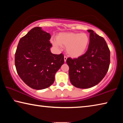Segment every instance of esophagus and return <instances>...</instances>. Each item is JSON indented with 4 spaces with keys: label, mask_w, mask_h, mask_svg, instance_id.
I'll return each instance as SVG.
<instances>
[{
    "label": "esophagus",
    "mask_w": 123,
    "mask_h": 123,
    "mask_svg": "<svg viewBox=\"0 0 123 123\" xmlns=\"http://www.w3.org/2000/svg\"><path fill=\"white\" fill-rule=\"evenodd\" d=\"M67 59V57L66 56H64V62H66Z\"/></svg>",
    "instance_id": "esophagus-1"
}]
</instances>
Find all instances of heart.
I'll return each instance as SVG.
<instances>
[{"instance_id":"b5f03b06","label":"heart","mask_w":123,"mask_h":123,"mask_svg":"<svg viewBox=\"0 0 123 123\" xmlns=\"http://www.w3.org/2000/svg\"><path fill=\"white\" fill-rule=\"evenodd\" d=\"M89 43V36L86 34L78 32H62L54 40V46L66 47V53L74 58L80 57L84 54L88 48Z\"/></svg>"}]
</instances>
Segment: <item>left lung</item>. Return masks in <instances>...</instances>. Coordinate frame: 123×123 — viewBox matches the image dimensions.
I'll return each mask as SVG.
<instances>
[{"instance_id":"left-lung-1","label":"left lung","mask_w":123,"mask_h":123,"mask_svg":"<svg viewBox=\"0 0 123 123\" xmlns=\"http://www.w3.org/2000/svg\"><path fill=\"white\" fill-rule=\"evenodd\" d=\"M89 33L87 51L81 56L68 58L70 81L79 88H88L95 86L103 80L109 70L110 51L103 37L92 30Z\"/></svg>"}]
</instances>
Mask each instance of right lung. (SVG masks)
<instances>
[{
  "label": "right lung",
  "instance_id": "add662e5",
  "mask_svg": "<svg viewBox=\"0 0 123 123\" xmlns=\"http://www.w3.org/2000/svg\"><path fill=\"white\" fill-rule=\"evenodd\" d=\"M49 33L35 27L20 39L15 53L17 72L33 89L47 88L53 84L55 74L64 63V56L52 54Z\"/></svg>",
  "mask_w": 123,
  "mask_h": 123
}]
</instances>
